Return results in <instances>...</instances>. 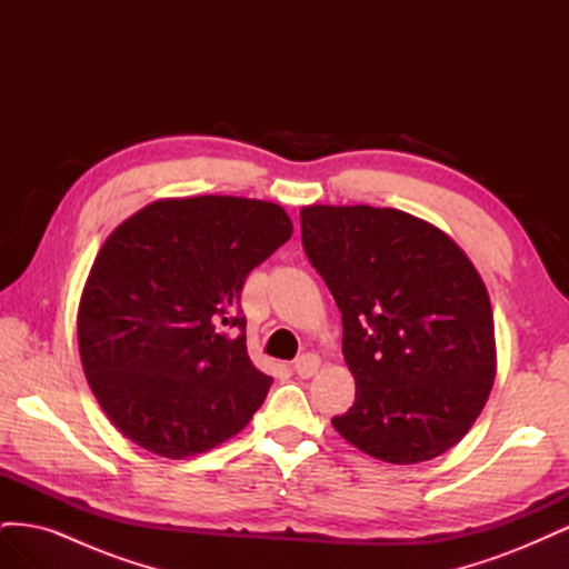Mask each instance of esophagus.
Wrapping results in <instances>:
<instances>
[{
  "mask_svg": "<svg viewBox=\"0 0 569 569\" xmlns=\"http://www.w3.org/2000/svg\"><path fill=\"white\" fill-rule=\"evenodd\" d=\"M320 368V358L316 353H303L295 360V372L301 377V380H308V377H313Z\"/></svg>",
  "mask_w": 569,
  "mask_h": 569,
  "instance_id": "34e87169",
  "label": "esophagus"
}]
</instances>
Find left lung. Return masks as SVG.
Listing matches in <instances>:
<instances>
[{"mask_svg": "<svg viewBox=\"0 0 569 569\" xmlns=\"http://www.w3.org/2000/svg\"><path fill=\"white\" fill-rule=\"evenodd\" d=\"M301 242L337 301L356 380L337 432L393 465L449 451L496 375L491 303L470 258L429 222L372 206H306Z\"/></svg>", "mask_w": 569, "mask_h": 569, "instance_id": "1", "label": "left lung"}]
</instances>
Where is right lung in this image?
<instances>
[{"mask_svg":"<svg viewBox=\"0 0 569 569\" xmlns=\"http://www.w3.org/2000/svg\"><path fill=\"white\" fill-rule=\"evenodd\" d=\"M291 237L278 203L163 199L99 249L78 308L84 377L120 435L187 458L237 435L272 377L247 353L242 287Z\"/></svg>","mask_w":569,"mask_h":569,"instance_id":"obj_1","label":"right lung"}]
</instances>
